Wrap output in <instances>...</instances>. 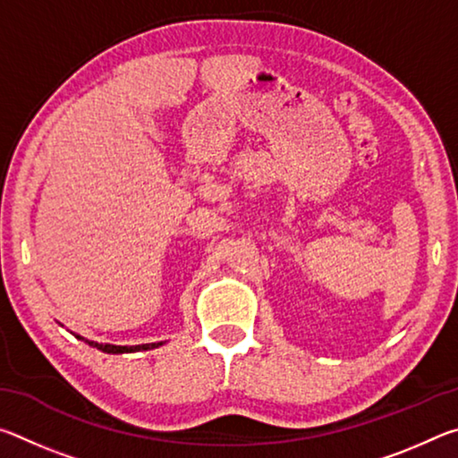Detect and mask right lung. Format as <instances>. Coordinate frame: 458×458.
<instances>
[{
    "label": "right lung",
    "mask_w": 458,
    "mask_h": 458,
    "mask_svg": "<svg viewBox=\"0 0 458 458\" xmlns=\"http://www.w3.org/2000/svg\"><path fill=\"white\" fill-rule=\"evenodd\" d=\"M79 339H84L81 335H76ZM90 347H97V350L105 352V353H133V352H145V350H153V347H159L164 344H143V345H103L97 344V341H89L84 339Z\"/></svg>",
    "instance_id": "right-lung-1"
}]
</instances>
